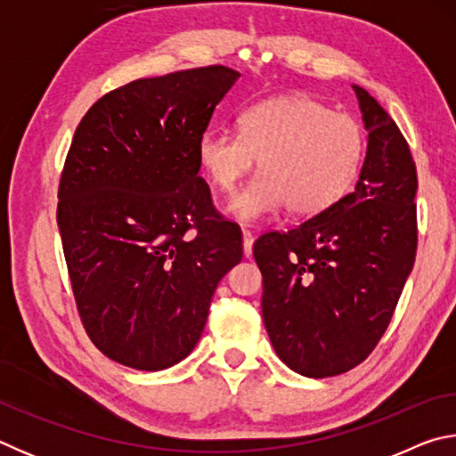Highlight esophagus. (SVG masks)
<instances>
[{"instance_id": "1", "label": "esophagus", "mask_w": 456, "mask_h": 456, "mask_svg": "<svg viewBox=\"0 0 456 456\" xmlns=\"http://www.w3.org/2000/svg\"><path fill=\"white\" fill-rule=\"evenodd\" d=\"M253 239H256V237H253L251 231L243 229V253L247 257H249L251 251H253Z\"/></svg>"}]
</instances>
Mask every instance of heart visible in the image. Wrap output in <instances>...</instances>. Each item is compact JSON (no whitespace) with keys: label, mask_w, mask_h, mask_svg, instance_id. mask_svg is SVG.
<instances>
[{"label":"heart","mask_w":456,"mask_h":456,"mask_svg":"<svg viewBox=\"0 0 456 456\" xmlns=\"http://www.w3.org/2000/svg\"><path fill=\"white\" fill-rule=\"evenodd\" d=\"M360 122L307 94L261 100L239 114V133L207 130L199 163L225 195L259 165V175L231 203L239 219L256 221L285 205L293 217H315L350 195L364 160Z\"/></svg>","instance_id":"1"}]
</instances>
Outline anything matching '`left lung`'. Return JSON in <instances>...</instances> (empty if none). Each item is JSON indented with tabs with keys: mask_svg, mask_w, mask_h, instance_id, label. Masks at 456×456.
<instances>
[{
	"mask_svg": "<svg viewBox=\"0 0 456 456\" xmlns=\"http://www.w3.org/2000/svg\"><path fill=\"white\" fill-rule=\"evenodd\" d=\"M368 128L356 189L330 211L253 243L273 348L307 378L362 364L380 342L412 272L416 165L390 114L354 86Z\"/></svg>",
	"mask_w": 456,
	"mask_h": 456,
	"instance_id": "8db88e82",
	"label": "left lung"
}]
</instances>
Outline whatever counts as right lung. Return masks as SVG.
I'll list each match as a JSON object with an SVG mask.
<instances>
[{
  "label": "right lung",
  "mask_w": 456,
  "mask_h": 456,
  "mask_svg": "<svg viewBox=\"0 0 456 456\" xmlns=\"http://www.w3.org/2000/svg\"><path fill=\"white\" fill-rule=\"evenodd\" d=\"M239 76L207 66L134 80L76 128L58 187L61 247L84 330L122 366L157 372L189 356L243 257L197 154Z\"/></svg>",
  "instance_id": "1"
}]
</instances>
